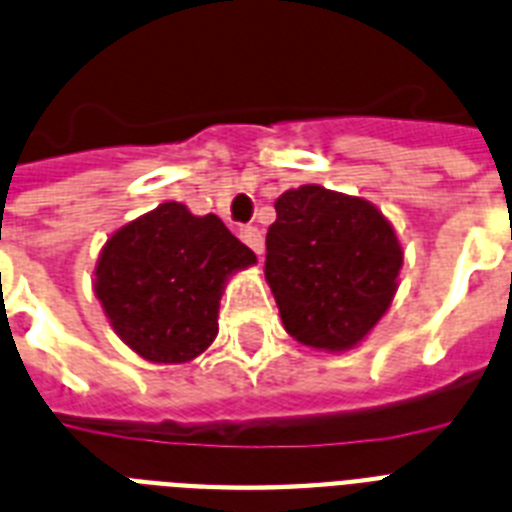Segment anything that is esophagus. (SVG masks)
I'll return each mask as SVG.
<instances>
[{"mask_svg":"<svg viewBox=\"0 0 512 512\" xmlns=\"http://www.w3.org/2000/svg\"><path fill=\"white\" fill-rule=\"evenodd\" d=\"M239 236H242V242L247 244L255 255H263L265 249V239H263V231L257 226H242L239 228Z\"/></svg>","mask_w":512,"mask_h":512,"instance_id":"1","label":"esophagus"}]
</instances>
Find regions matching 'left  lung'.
<instances>
[{
  "instance_id": "left-lung-1",
  "label": "left lung",
  "mask_w": 512,
  "mask_h": 512,
  "mask_svg": "<svg viewBox=\"0 0 512 512\" xmlns=\"http://www.w3.org/2000/svg\"><path fill=\"white\" fill-rule=\"evenodd\" d=\"M265 278L289 334L318 350H350L386 313L402 249L371 202L323 186L276 199Z\"/></svg>"
}]
</instances>
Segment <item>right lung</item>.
Instances as JSON below:
<instances>
[{"instance_id": "obj_1", "label": "right lung", "mask_w": 512, "mask_h": 512, "mask_svg": "<svg viewBox=\"0 0 512 512\" xmlns=\"http://www.w3.org/2000/svg\"><path fill=\"white\" fill-rule=\"evenodd\" d=\"M257 263L218 215L165 202L112 234L97 265V297L118 336L152 363H186L218 334L231 270Z\"/></svg>"}]
</instances>
